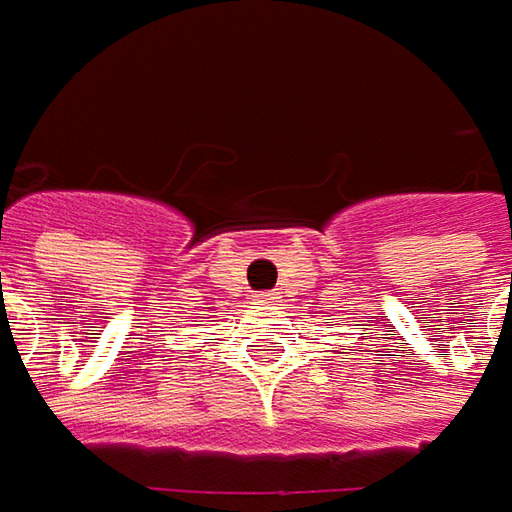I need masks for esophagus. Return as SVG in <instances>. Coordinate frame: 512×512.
<instances>
[{"mask_svg":"<svg viewBox=\"0 0 512 512\" xmlns=\"http://www.w3.org/2000/svg\"><path fill=\"white\" fill-rule=\"evenodd\" d=\"M259 303L276 309V306H279V294H276V291H265V294H259Z\"/></svg>","mask_w":512,"mask_h":512,"instance_id":"1","label":"esophagus"}]
</instances>
